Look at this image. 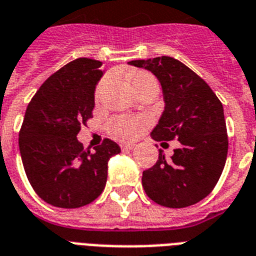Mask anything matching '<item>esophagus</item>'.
<instances>
[{
    "instance_id": "1",
    "label": "esophagus",
    "mask_w": 256,
    "mask_h": 256,
    "mask_svg": "<svg viewBox=\"0 0 256 256\" xmlns=\"http://www.w3.org/2000/svg\"><path fill=\"white\" fill-rule=\"evenodd\" d=\"M134 148L133 144H122L120 145V149H122V152H128V150H132Z\"/></svg>"
}]
</instances>
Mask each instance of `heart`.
<instances>
[{
  "label": "heart",
  "instance_id": "obj_1",
  "mask_svg": "<svg viewBox=\"0 0 256 256\" xmlns=\"http://www.w3.org/2000/svg\"><path fill=\"white\" fill-rule=\"evenodd\" d=\"M130 85L134 92L140 96L144 92L150 90H158V81L152 73L146 70H138L134 74L130 76ZM108 85V80L100 81L99 85L94 90V100L102 98V94ZM146 126L145 118H134V116H115L110 119L107 123V132L111 137L118 141H132L142 132V128Z\"/></svg>",
  "mask_w": 256,
  "mask_h": 256
}]
</instances>
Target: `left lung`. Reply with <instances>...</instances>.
Here are the masks:
<instances>
[{
	"label": "left lung",
	"mask_w": 256,
	"mask_h": 256,
	"mask_svg": "<svg viewBox=\"0 0 256 256\" xmlns=\"http://www.w3.org/2000/svg\"><path fill=\"white\" fill-rule=\"evenodd\" d=\"M156 76L166 110L153 128L156 141L178 140L171 158L158 160L142 172V187L156 204L172 209L191 206L208 196L222 174L228 134L222 104L205 80L171 56L130 60Z\"/></svg>",
	"instance_id": "left-lung-1"
}]
</instances>
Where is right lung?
Wrapping results in <instances>:
<instances>
[{
  "instance_id": "obj_1",
  "label": "right lung",
  "mask_w": 256,
  "mask_h": 256,
  "mask_svg": "<svg viewBox=\"0 0 256 256\" xmlns=\"http://www.w3.org/2000/svg\"><path fill=\"white\" fill-rule=\"evenodd\" d=\"M100 66L90 58L69 62L40 85L24 115L18 133L22 166L35 192L56 208L94 202L106 187L108 160L120 152L108 138L94 152L77 141L81 128L94 118Z\"/></svg>"
}]
</instances>
